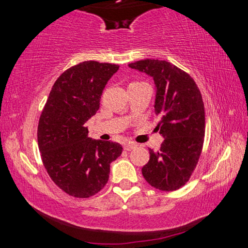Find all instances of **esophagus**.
<instances>
[{
	"label": "esophagus",
	"mask_w": 248,
	"mask_h": 248,
	"mask_svg": "<svg viewBox=\"0 0 248 248\" xmlns=\"http://www.w3.org/2000/svg\"><path fill=\"white\" fill-rule=\"evenodd\" d=\"M136 146H137V144L133 143V142H127V143H124V149L125 151H131V150H133L134 148H136Z\"/></svg>",
	"instance_id": "34e87169"
}]
</instances>
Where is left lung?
Listing matches in <instances>:
<instances>
[{
    "instance_id": "obj_1",
    "label": "left lung",
    "mask_w": 248,
    "mask_h": 248,
    "mask_svg": "<svg viewBox=\"0 0 248 248\" xmlns=\"http://www.w3.org/2000/svg\"><path fill=\"white\" fill-rule=\"evenodd\" d=\"M129 66L153 78L156 86L154 111L161 117L156 128L165 138L157 152L150 149V159L142 167V174L156 189L177 190L190 179L202 152V96L194 78L170 62L145 59Z\"/></svg>"
}]
</instances>
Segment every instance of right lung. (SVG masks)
Wrapping results in <instances>:
<instances>
[{"label":"right lung","instance_id":"1","mask_svg":"<svg viewBox=\"0 0 248 248\" xmlns=\"http://www.w3.org/2000/svg\"><path fill=\"white\" fill-rule=\"evenodd\" d=\"M118 64L84 61L54 82L41 112L37 139L52 182L75 198H90L105 187L110 163L120 156L116 142L92 140L86 121L99 109L100 96Z\"/></svg>","mask_w":248,"mask_h":248}]
</instances>
